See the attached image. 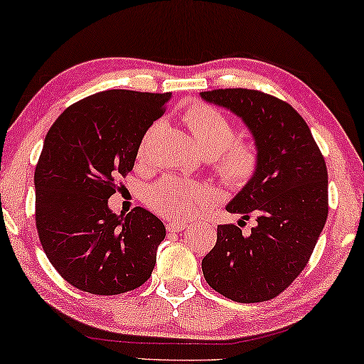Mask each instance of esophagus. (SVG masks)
Returning a JSON list of instances; mask_svg holds the SVG:
<instances>
[{"label":"esophagus","mask_w":364,"mask_h":364,"mask_svg":"<svg viewBox=\"0 0 364 364\" xmlns=\"http://www.w3.org/2000/svg\"><path fill=\"white\" fill-rule=\"evenodd\" d=\"M186 228V223L184 222H168L166 223V232H178V230Z\"/></svg>","instance_id":"1"}]
</instances>
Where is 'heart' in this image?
Masks as SVG:
<instances>
[{"label": "heart", "instance_id": "1", "mask_svg": "<svg viewBox=\"0 0 364 364\" xmlns=\"http://www.w3.org/2000/svg\"><path fill=\"white\" fill-rule=\"evenodd\" d=\"M184 124L191 131L196 144L205 157H213V170L232 189H243L259 170V151L252 142L238 141L236 128L220 109L203 102H194L184 109ZM147 132L139 149L144 157L152 132ZM215 193L203 184L186 183L178 178H165L147 189L146 203L152 210L170 218H189L203 207L213 203Z\"/></svg>", "mask_w": 364, "mask_h": 364}]
</instances>
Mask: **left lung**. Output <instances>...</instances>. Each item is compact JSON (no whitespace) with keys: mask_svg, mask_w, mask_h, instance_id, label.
I'll return each mask as SVG.
<instances>
[{"mask_svg":"<svg viewBox=\"0 0 364 364\" xmlns=\"http://www.w3.org/2000/svg\"><path fill=\"white\" fill-rule=\"evenodd\" d=\"M245 121L259 151V170L227 210L256 217L245 236L218 225L217 243L203 259L213 290L236 303L272 299L306 267L328 212L327 166L306 121L274 95L251 89L200 92Z\"/></svg>","mask_w":364,"mask_h":364,"instance_id":"1","label":"left lung"}]
</instances>
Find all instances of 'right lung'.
I'll return each mask as SVG.
<instances>
[{
  "label": "right lung",
  "mask_w": 364,
  "mask_h": 364,
  "mask_svg": "<svg viewBox=\"0 0 364 364\" xmlns=\"http://www.w3.org/2000/svg\"><path fill=\"white\" fill-rule=\"evenodd\" d=\"M170 97L99 92L68 107L45 137L33 176L38 238L58 274L79 290L119 295L152 274L165 225L142 207L117 215L108 199Z\"/></svg>",
  "instance_id": "right-lung-1"
}]
</instances>
